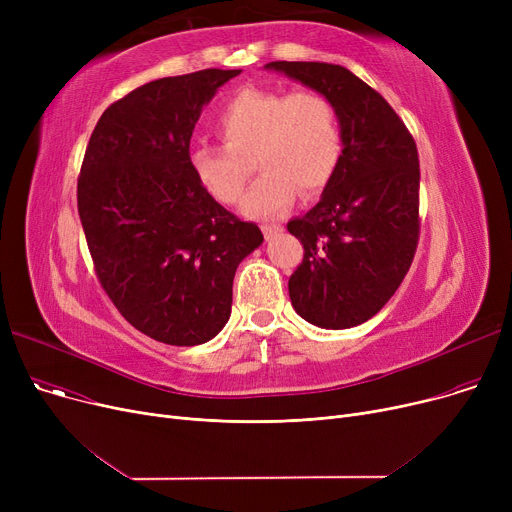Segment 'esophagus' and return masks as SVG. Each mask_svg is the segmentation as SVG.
<instances>
[{"label": "esophagus", "instance_id": "34e87169", "mask_svg": "<svg viewBox=\"0 0 512 512\" xmlns=\"http://www.w3.org/2000/svg\"><path fill=\"white\" fill-rule=\"evenodd\" d=\"M261 230H263V236L270 240V238H274V236H278L280 232H282V226H270V224H265V226H261Z\"/></svg>", "mask_w": 512, "mask_h": 512}]
</instances>
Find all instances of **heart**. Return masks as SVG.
<instances>
[{
  "label": "heart",
  "mask_w": 512,
  "mask_h": 512,
  "mask_svg": "<svg viewBox=\"0 0 512 512\" xmlns=\"http://www.w3.org/2000/svg\"><path fill=\"white\" fill-rule=\"evenodd\" d=\"M222 147L197 145L191 168L203 191L234 205L253 172L261 178L240 203V213L270 220L288 211L299 195L315 197L336 176L344 134L334 103L315 91L247 87L215 116Z\"/></svg>",
  "instance_id": "1"
}]
</instances>
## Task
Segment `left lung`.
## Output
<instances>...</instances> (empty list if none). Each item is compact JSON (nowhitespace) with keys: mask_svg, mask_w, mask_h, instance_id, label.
Returning a JSON list of instances; mask_svg holds the SVG:
<instances>
[{"mask_svg":"<svg viewBox=\"0 0 512 512\" xmlns=\"http://www.w3.org/2000/svg\"><path fill=\"white\" fill-rule=\"evenodd\" d=\"M328 97L344 153L319 203L288 222L305 257L288 280L290 303L309 324H365L407 276L419 238V155L407 126L359 76L326 62H270Z\"/></svg>","mask_w":512,"mask_h":512,"instance_id":"left-lung-1","label":"left lung"}]
</instances>
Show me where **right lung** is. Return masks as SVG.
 I'll return each mask as SVG.
<instances>
[{
    "instance_id": "right-lung-1",
    "label": "right lung",
    "mask_w": 512,
    "mask_h": 512,
    "mask_svg": "<svg viewBox=\"0 0 512 512\" xmlns=\"http://www.w3.org/2000/svg\"><path fill=\"white\" fill-rule=\"evenodd\" d=\"M240 70L134 89L101 114L80 168L78 215L99 282L128 324L172 346L218 336L238 263L263 234L209 197L191 168L203 107Z\"/></svg>"
}]
</instances>
